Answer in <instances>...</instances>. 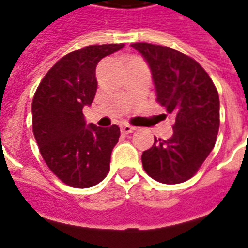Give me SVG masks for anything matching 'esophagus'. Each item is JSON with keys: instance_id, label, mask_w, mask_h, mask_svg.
Listing matches in <instances>:
<instances>
[{"instance_id": "esophagus-1", "label": "esophagus", "mask_w": 248, "mask_h": 248, "mask_svg": "<svg viewBox=\"0 0 248 248\" xmlns=\"http://www.w3.org/2000/svg\"><path fill=\"white\" fill-rule=\"evenodd\" d=\"M135 131H136L135 126L128 125V124H125V125H122V132L124 133V135H129V133H133Z\"/></svg>"}]
</instances>
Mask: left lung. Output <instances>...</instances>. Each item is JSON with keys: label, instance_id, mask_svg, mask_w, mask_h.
Wrapping results in <instances>:
<instances>
[{"label": "left lung", "instance_id": "left-lung-1", "mask_svg": "<svg viewBox=\"0 0 248 248\" xmlns=\"http://www.w3.org/2000/svg\"><path fill=\"white\" fill-rule=\"evenodd\" d=\"M152 69L157 102L174 113V135L154 137L142 153L146 174L159 183L191 179L215 148L219 128V98L202 65L182 52L150 43H132Z\"/></svg>", "mask_w": 248, "mask_h": 248}]
</instances>
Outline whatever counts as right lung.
<instances>
[{
  "label": "right lung",
  "mask_w": 248,
  "mask_h": 248,
  "mask_svg": "<svg viewBox=\"0 0 248 248\" xmlns=\"http://www.w3.org/2000/svg\"><path fill=\"white\" fill-rule=\"evenodd\" d=\"M124 43L87 46L61 57L39 83L32 99V132L49 170L74 188L107 176L120 128L86 126L82 108L96 93V65Z\"/></svg>",
  "instance_id": "right-lung-1"
}]
</instances>
